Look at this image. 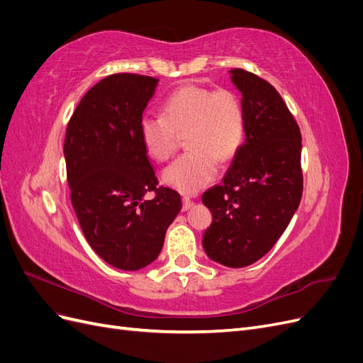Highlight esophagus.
<instances>
[{"mask_svg": "<svg viewBox=\"0 0 363 363\" xmlns=\"http://www.w3.org/2000/svg\"><path fill=\"white\" fill-rule=\"evenodd\" d=\"M183 206H182V211L183 212H186V211H189V208L194 206V201L189 199V196H183Z\"/></svg>", "mask_w": 363, "mask_h": 363, "instance_id": "esophagus-1", "label": "esophagus"}]
</instances>
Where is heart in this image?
<instances>
[{"instance_id": "1", "label": "heart", "mask_w": 363, "mask_h": 363, "mask_svg": "<svg viewBox=\"0 0 363 363\" xmlns=\"http://www.w3.org/2000/svg\"><path fill=\"white\" fill-rule=\"evenodd\" d=\"M139 135L148 156L167 162L177 148V136L189 150L163 171L164 184L183 194H196L218 172V162L232 160L245 136V115L230 91L186 84L162 103L160 116H144Z\"/></svg>"}]
</instances>
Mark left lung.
<instances>
[{
  "label": "left lung",
  "instance_id": "1",
  "mask_svg": "<svg viewBox=\"0 0 363 363\" xmlns=\"http://www.w3.org/2000/svg\"><path fill=\"white\" fill-rule=\"evenodd\" d=\"M228 72L242 95L245 142L223 184L203 194L212 212L203 248L216 263L244 268L274 247L300 206L301 133L276 87L244 69Z\"/></svg>",
  "mask_w": 363,
  "mask_h": 363
}]
</instances>
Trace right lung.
Here are the masks:
<instances>
[{
    "label": "right lung",
    "mask_w": 363,
    "mask_h": 363,
    "mask_svg": "<svg viewBox=\"0 0 363 363\" xmlns=\"http://www.w3.org/2000/svg\"><path fill=\"white\" fill-rule=\"evenodd\" d=\"M159 80L136 74L108 75L74 111L65 136L71 201L87 244L108 265L148 267L182 211L180 194L157 188L139 123ZM151 190L152 201L146 199Z\"/></svg>",
    "instance_id": "obj_1"
}]
</instances>
